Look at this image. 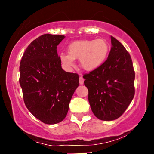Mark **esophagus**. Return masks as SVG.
I'll return each instance as SVG.
<instances>
[{
    "mask_svg": "<svg viewBox=\"0 0 154 154\" xmlns=\"http://www.w3.org/2000/svg\"><path fill=\"white\" fill-rule=\"evenodd\" d=\"M79 84L80 85H82L83 83H84V79H83V77L82 76H80L79 78Z\"/></svg>",
    "mask_w": 154,
    "mask_h": 154,
    "instance_id": "esophagus-1",
    "label": "esophagus"
}]
</instances>
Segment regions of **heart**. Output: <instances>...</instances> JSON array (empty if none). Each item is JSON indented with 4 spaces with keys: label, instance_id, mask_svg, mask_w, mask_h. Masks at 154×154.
<instances>
[{
    "label": "heart",
    "instance_id": "1",
    "mask_svg": "<svg viewBox=\"0 0 154 154\" xmlns=\"http://www.w3.org/2000/svg\"><path fill=\"white\" fill-rule=\"evenodd\" d=\"M109 52V45L104 39L77 40L67 48L68 55L61 54L60 59L65 66L71 67L74 60L79 59L84 69L93 71L103 64Z\"/></svg>",
    "mask_w": 154,
    "mask_h": 154
}]
</instances>
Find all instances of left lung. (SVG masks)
Masks as SVG:
<instances>
[{"label":"left lung","mask_w":154,"mask_h":154,"mask_svg":"<svg viewBox=\"0 0 154 154\" xmlns=\"http://www.w3.org/2000/svg\"><path fill=\"white\" fill-rule=\"evenodd\" d=\"M107 59L96 69L84 74L91 110L98 119L114 120L124 114L135 95V71L131 56L111 36Z\"/></svg>","instance_id":"obj_1"}]
</instances>
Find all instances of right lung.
Masks as SVG:
<instances>
[{"label": "right lung", "mask_w": 154, "mask_h": 154, "mask_svg": "<svg viewBox=\"0 0 154 154\" xmlns=\"http://www.w3.org/2000/svg\"><path fill=\"white\" fill-rule=\"evenodd\" d=\"M63 35L45 34L24 51L19 66V83L26 108L48 125L63 121L79 85V75L62 69L57 45Z\"/></svg>", "instance_id": "add662e5"}]
</instances>
